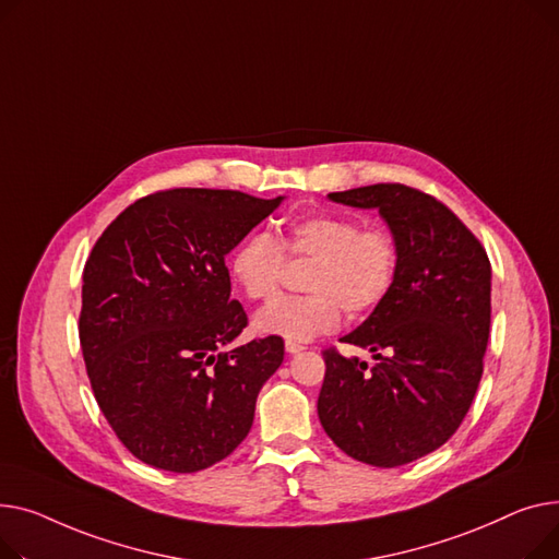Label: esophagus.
<instances>
[{"instance_id":"esophagus-1","label":"esophagus","mask_w":559,"mask_h":559,"mask_svg":"<svg viewBox=\"0 0 559 559\" xmlns=\"http://www.w3.org/2000/svg\"><path fill=\"white\" fill-rule=\"evenodd\" d=\"M305 349L302 343H295V341H286V352L288 354H300Z\"/></svg>"}]
</instances>
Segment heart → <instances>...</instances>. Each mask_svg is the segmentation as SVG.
<instances>
[{"label":"heart","mask_w":559,"mask_h":559,"mask_svg":"<svg viewBox=\"0 0 559 559\" xmlns=\"http://www.w3.org/2000/svg\"><path fill=\"white\" fill-rule=\"evenodd\" d=\"M286 257L311 259L305 295H282L254 318L257 332L286 341H309L334 332L343 309L349 316L374 311L400 277L397 237L381 225H364L345 214L316 212L271 233L248 235L229 259V271L252 302L275 298L286 275Z\"/></svg>","instance_id":"b5f03b06"}]
</instances>
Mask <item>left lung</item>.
<instances>
[{
	"instance_id": "8db88e82",
	"label": "left lung",
	"mask_w": 559,
	"mask_h": 559,
	"mask_svg": "<svg viewBox=\"0 0 559 559\" xmlns=\"http://www.w3.org/2000/svg\"><path fill=\"white\" fill-rule=\"evenodd\" d=\"M330 199L377 207L397 237L395 288L343 343L377 364L322 352L318 417L358 463L400 467L442 447L463 424L483 377L491 266L472 229L415 187L379 182Z\"/></svg>"
}]
</instances>
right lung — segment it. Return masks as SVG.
Masks as SVG:
<instances>
[{
	"label": "right lung",
	"mask_w": 559,
	"mask_h": 559,
	"mask_svg": "<svg viewBox=\"0 0 559 559\" xmlns=\"http://www.w3.org/2000/svg\"><path fill=\"white\" fill-rule=\"evenodd\" d=\"M282 205L235 189H164L128 205L83 269L79 338L94 400L138 461L207 469L248 436L280 336L225 349L248 324L225 257Z\"/></svg>",
	"instance_id": "add662e5"
}]
</instances>
